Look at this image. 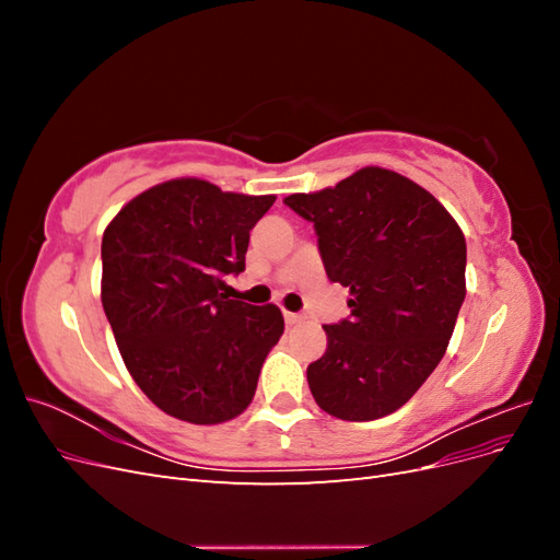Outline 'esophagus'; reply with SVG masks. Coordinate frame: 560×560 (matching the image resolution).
I'll return each mask as SVG.
<instances>
[{
  "mask_svg": "<svg viewBox=\"0 0 560 560\" xmlns=\"http://www.w3.org/2000/svg\"><path fill=\"white\" fill-rule=\"evenodd\" d=\"M303 319V315L301 313H290V311H284V322H287V325H299V322Z\"/></svg>",
  "mask_w": 560,
  "mask_h": 560,
  "instance_id": "obj_1",
  "label": "esophagus"
}]
</instances>
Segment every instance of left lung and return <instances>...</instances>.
I'll list each match as a JSON object with an SVG mask.
<instances>
[{
  "mask_svg": "<svg viewBox=\"0 0 560 560\" xmlns=\"http://www.w3.org/2000/svg\"><path fill=\"white\" fill-rule=\"evenodd\" d=\"M284 206L313 224L327 278L350 290V315L325 325L308 366L322 411L376 420L397 411L442 362L465 301L467 245L430 191L383 167Z\"/></svg>",
  "mask_w": 560,
  "mask_h": 560,
  "instance_id": "left-lung-1",
  "label": "left lung"
}]
</instances>
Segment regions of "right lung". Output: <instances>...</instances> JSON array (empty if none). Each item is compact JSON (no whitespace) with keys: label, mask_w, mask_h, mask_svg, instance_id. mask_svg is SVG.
I'll list each match as a JSON object with an SVG mask.
<instances>
[{"label":"right lung","mask_w":560,"mask_h":560,"mask_svg":"<svg viewBox=\"0 0 560 560\" xmlns=\"http://www.w3.org/2000/svg\"><path fill=\"white\" fill-rule=\"evenodd\" d=\"M276 196L224 194L202 179L154 186L103 235V308L142 393L161 411L217 425L247 409L284 331L273 303L229 299L249 231Z\"/></svg>","instance_id":"1"}]
</instances>
